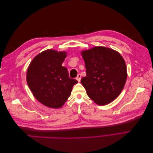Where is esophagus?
I'll list each match as a JSON object with an SVG mask.
<instances>
[{"instance_id": "esophagus-1", "label": "esophagus", "mask_w": 153, "mask_h": 153, "mask_svg": "<svg viewBox=\"0 0 153 153\" xmlns=\"http://www.w3.org/2000/svg\"><path fill=\"white\" fill-rule=\"evenodd\" d=\"M81 75L80 74H78V75H77V77L76 78V79L78 81V82H80V80H81Z\"/></svg>"}]
</instances>
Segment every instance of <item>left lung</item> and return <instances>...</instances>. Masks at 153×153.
I'll return each mask as SVG.
<instances>
[{"label":"left lung","instance_id":"left-lung-1","mask_svg":"<svg viewBox=\"0 0 153 153\" xmlns=\"http://www.w3.org/2000/svg\"><path fill=\"white\" fill-rule=\"evenodd\" d=\"M86 76L81 83L87 94L99 105L110 103L121 93L127 78L124 60L116 51L96 47L82 51Z\"/></svg>","mask_w":153,"mask_h":153}]
</instances>
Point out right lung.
Here are the masks:
<instances>
[{"mask_svg":"<svg viewBox=\"0 0 153 153\" xmlns=\"http://www.w3.org/2000/svg\"><path fill=\"white\" fill-rule=\"evenodd\" d=\"M66 52L47 50L36 56L27 69V82L35 98L48 107L60 108L70 96L78 81L69 77L62 66Z\"/></svg>","mask_w":153,"mask_h":153,"instance_id":"1","label":"right lung"}]
</instances>
